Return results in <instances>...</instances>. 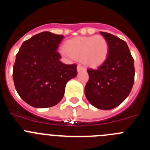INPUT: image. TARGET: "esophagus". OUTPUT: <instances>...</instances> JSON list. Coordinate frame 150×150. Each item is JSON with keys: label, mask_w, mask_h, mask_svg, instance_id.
<instances>
[{"label": "esophagus", "mask_w": 150, "mask_h": 150, "mask_svg": "<svg viewBox=\"0 0 150 150\" xmlns=\"http://www.w3.org/2000/svg\"><path fill=\"white\" fill-rule=\"evenodd\" d=\"M86 71V68L84 67H83L80 64H78L77 65V71L79 72V71Z\"/></svg>", "instance_id": "obj_1"}]
</instances>
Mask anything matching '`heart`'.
Segmentation results:
<instances>
[{
    "label": "heart",
    "instance_id": "1",
    "mask_svg": "<svg viewBox=\"0 0 150 150\" xmlns=\"http://www.w3.org/2000/svg\"><path fill=\"white\" fill-rule=\"evenodd\" d=\"M61 53L67 59H82L86 66L96 67L107 60L109 44L100 35L77 37L67 40L65 48L61 49Z\"/></svg>",
    "mask_w": 150,
    "mask_h": 150
}]
</instances>
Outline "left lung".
Segmentation results:
<instances>
[{"label": "left lung", "mask_w": 150, "mask_h": 150, "mask_svg": "<svg viewBox=\"0 0 150 150\" xmlns=\"http://www.w3.org/2000/svg\"><path fill=\"white\" fill-rule=\"evenodd\" d=\"M109 44L107 60L96 70L88 69L89 79L85 95L98 109H113L129 95L134 80V66L129 48L124 40L106 32H100Z\"/></svg>", "instance_id": "1"}]
</instances>
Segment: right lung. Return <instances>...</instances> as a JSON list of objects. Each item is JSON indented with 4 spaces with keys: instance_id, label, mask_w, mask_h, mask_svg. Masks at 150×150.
Listing matches in <instances>:
<instances>
[{
    "instance_id": "right-lung-1",
    "label": "right lung",
    "mask_w": 150,
    "mask_h": 150,
    "mask_svg": "<svg viewBox=\"0 0 150 150\" xmlns=\"http://www.w3.org/2000/svg\"><path fill=\"white\" fill-rule=\"evenodd\" d=\"M63 35L43 31L25 41L16 56L13 77L21 98L36 108L59 104L76 64H65L57 52Z\"/></svg>"
}]
</instances>
